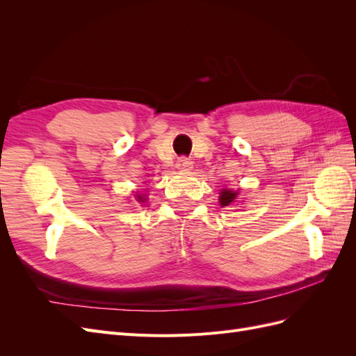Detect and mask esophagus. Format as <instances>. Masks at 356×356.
Returning a JSON list of instances; mask_svg holds the SVG:
<instances>
[{
  "mask_svg": "<svg viewBox=\"0 0 356 356\" xmlns=\"http://www.w3.org/2000/svg\"><path fill=\"white\" fill-rule=\"evenodd\" d=\"M191 166H193V161L188 157H179L177 160V168L181 170H188L191 169Z\"/></svg>",
  "mask_w": 356,
  "mask_h": 356,
  "instance_id": "34e87169",
  "label": "esophagus"
}]
</instances>
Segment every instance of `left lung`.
Segmentation results:
<instances>
[{"label": "left lung", "mask_w": 356, "mask_h": 356, "mask_svg": "<svg viewBox=\"0 0 356 356\" xmlns=\"http://www.w3.org/2000/svg\"><path fill=\"white\" fill-rule=\"evenodd\" d=\"M236 196H238V191H233L230 188H224L221 190L220 193V203L221 207H229V204H232L236 199Z\"/></svg>", "instance_id": "left-lung-1"}]
</instances>
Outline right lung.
Wrapping results in <instances>:
<instances>
[{"label": "right lung", "instance_id": "obj_1", "mask_svg": "<svg viewBox=\"0 0 356 356\" xmlns=\"http://www.w3.org/2000/svg\"><path fill=\"white\" fill-rule=\"evenodd\" d=\"M138 199H139V202H144V197H141L139 195H138Z\"/></svg>", "mask_w": 356, "mask_h": 356}]
</instances>
